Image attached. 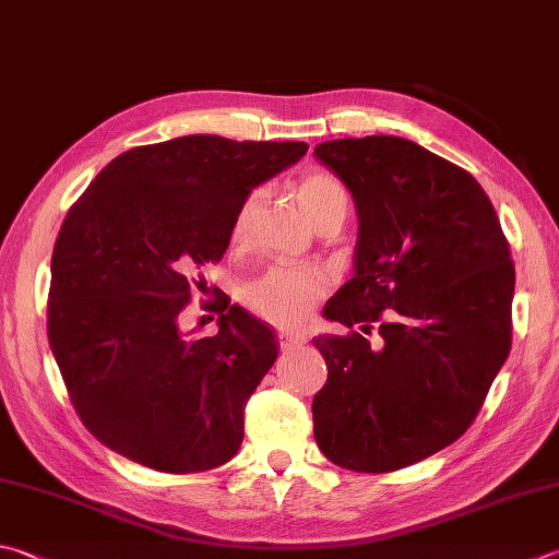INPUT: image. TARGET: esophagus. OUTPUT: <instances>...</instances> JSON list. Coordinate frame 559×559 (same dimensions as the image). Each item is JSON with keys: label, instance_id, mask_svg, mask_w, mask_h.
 Listing matches in <instances>:
<instances>
[{"label": "esophagus", "instance_id": "obj_1", "mask_svg": "<svg viewBox=\"0 0 559 559\" xmlns=\"http://www.w3.org/2000/svg\"><path fill=\"white\" fill-rule=\"evenodd\" d=\"M304 343H307V338H304L301 333H280V347H282V353L297 350V347H301Z\"/></svg>", "mask_w": 559, "mask_h": 559}]
</instances>
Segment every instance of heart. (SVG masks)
I'll return each mask as SVG.
<instances>
[{"mask_svg": "<svg viewBox=\"0 0 559 559\" xmlns=\"http://www.w3.org/2000/svg\"><path fill=\"white\" fill-rule=\"evenodd\" d=\"M297 194L304 212L313 226L333 216L347 214V192L333 175L311 170L299 177ZM260 206V194L252 192L234 216V240H243L250 221ZM329 282L319 267H272L265 275L250 282L243 292L246 307L282 329H299L309 323L316 301H319Z\"/></svg>", "mask_w": 559, "mask_h": 559, "instance_id": "b5f03b06", "label": "heart"}]
</instances>
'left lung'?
<instances>
[{
    "label": "left lung",
    "instance_id": "left-lung-1",
    "mask_svg": "<svg viewBox=\"0 0 559 559\" xmlns=\"http://www.w3.org/2000/svg\"><path fill=\"white\" fill-rule=\"evenodd\" d=\"M313 155L357 214L353 280L323 309L350 333L313 338L329 367L313 436L338 467L402 469L465 433L507 362L511 250L475 177L424 145L365 135Z\"/></svg>",
    "mask_w": 559,
    "mask_h": 559
}]
</instances>
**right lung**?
<instances>
[{
	"mask_svg": "<svg viewBox=\"0 0 559 559\" xmlns=\"http://www.w3.org/2000/svg\"><path fill=\"white\" fill-rule=\"evenodd\" d=\"M307 151L182 135L114 157L72 204L50 260L48 341L99 443L173 475L236 455L277 335L228 297L212 338L185 333L180 313L189 277L224 258L238 206Z\"/></svg>",
	"mask_w": 559,
	"mask_h": 559,
	"instance_id": "1",
	"label": "right lung"
}]
</instances>
